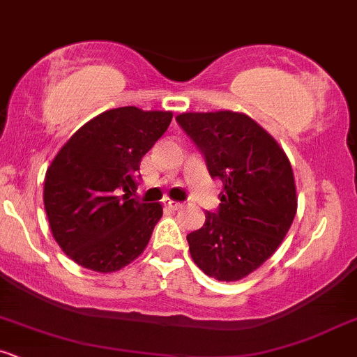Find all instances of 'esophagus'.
<instances>
[{"label": "esophagus", "mask_w": 357, "mask_h": 357, "mask_svg": "<svg viewBox=\"0 0 357 357\" xmlns=\"http://www.w3.org/2000/svg\"><path fill=\"white\" fill-rule=\"evenodd\" d=\"M165 206H167V208H170V209H174V211H177L180 206V202H177V201H170V199H165Z\"/></svg>", "instance_id": "34e87169"}]
</instances>
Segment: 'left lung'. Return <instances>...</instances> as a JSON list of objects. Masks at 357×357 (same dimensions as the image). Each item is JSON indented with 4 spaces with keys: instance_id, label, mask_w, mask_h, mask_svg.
I'll return each mask as SVG.
<instances>
[{
    "instance_id": "obj_1",
    "label": "left lung",
    "mask_w": 357,
    "mask_h": 357,
    "mask_svg": "<svg viewBox=\"0 0 357 357\" xmlns=\"http://www.w3.org/2000/svg\"><path fill=\"white\" fill-rule=\"evenodd\" d=\"M177 124L223 182L221 204L206 211L202 228L187 235L204 274L238 281L278 250L296 214L293 170L274 137L245 114H180Z\"/></svg>"
}]
</instances>
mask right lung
I'll return each mask as SVG.
<instances>
[{
	"label": "right lung",
	"instance_id": "right-lung-1",
	"mask_svg": "<svg viewBox=\"0 0 357 357\" xmlns=\"http://www.w3.org/2000/svg\"><path fill=\"white\" fill-rule=\"evenodd\" d=\"M170 122L172 112L162 110H107L73 134L52 160L45 213L56 241L76 264L114 272L146 248L163 209L134 197L137 172Z\"/></svg>",
	"mask_w": 357,
	"mask_h": 357
}]
</instances>
